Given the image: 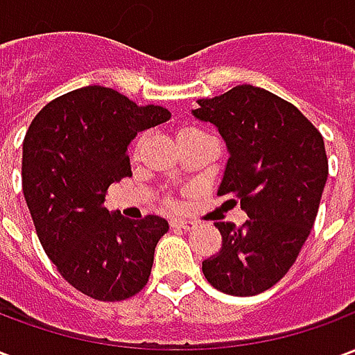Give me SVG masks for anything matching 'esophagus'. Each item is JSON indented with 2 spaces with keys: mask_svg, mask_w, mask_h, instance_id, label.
Here are the masks:
<instances>
[{
  "mask_svg": "<svg viewBox=\"0 0 355 355\" xmlns=\"http://www.w3.org/2000/svg\"><path fill=\"white\" fill-rule=\"evenodd\" d=\"M171 226H173V228H178V230H184V232H190L196 228V224L190 223V220H182V218H175V220H171Z\"/></svg>",
  "mask_w": 355,
  "mask_h": 355,
  "instance_id": "1",
  "label": "esophagus"
}]
</instances>
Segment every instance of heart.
<instances>
[{
  "instance_id": "b5f03b06",
  "label": "heart",
  "mask_w": 355,
  "mask_h": 355,
  "mask_svg": "<svg viewBox=\"0 0 355 355\" xmlns=\"http://www.w3.org/2000/svg\"><path fill=\"white\" fill-rule=\"evenodd\" d=\"M186 131H190V129H186Z\"/></svg>"
}]
</instances>
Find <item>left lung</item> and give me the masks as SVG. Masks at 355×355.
Returning <instances> with one entry per match:
<instances>
[{
    "label": "left lung",
    "instance_id": "obj_1",
    "mask_svg": "<svg viewBox=\"0 0 355 355\" xmlns=\"http://www.w3.org/2000/svg\"><path fill=\"white\" fill-rule=\"evenodd\" d=\"M196 102L192 116L215 125L228 150L216 193L249 216L241 228L215 224L223 247L201 268L215 289L253 297L287 274L310 236L329 175L323 137L291 102L254 85Z\"/></svg>",
    "mask_w": 355,
    "mask_h": 355
}]
</instances>
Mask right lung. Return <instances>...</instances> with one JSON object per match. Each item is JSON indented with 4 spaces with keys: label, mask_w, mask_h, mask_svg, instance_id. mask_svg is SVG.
I'll use <instances>...</instances> for the list:
<instances>
[{
    "label": "right lung",
    "mask_w": 355,
    "mask_h": 355,
    "mask_svg": "<svg viewBox=\"0 0 355 355\" xmlns=\"http://www.w3.org/2000/svg\"><path fill=\"white\" fill-rule=\"evenodd\" d=\"M171 119L110 87L89 85L51 101L22 144V192L37 238L60 275L96 300H125L148 283L169 223L125 218L104 207L106 192L131 177L129 146Z\"/></svg>",
    "instance_id": "right-lung-1"
}]
</instances>
